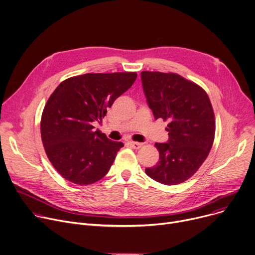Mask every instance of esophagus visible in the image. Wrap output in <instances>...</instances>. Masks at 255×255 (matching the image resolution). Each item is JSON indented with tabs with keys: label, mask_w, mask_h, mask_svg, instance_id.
<instances>
[{
	"label": "esophagus",
	"mask_w": 255,
	"mask_h": 255,
	"mask_svg": "<svg viewBox=\"0 0 255 255\" xmlns=\"http://www.w3.org/2000/svg\"><path fill=\"white\" fill-rule=\"evenodd\" d=\"M128 144H129L131 147L135 148V149H138V148H140V147L142 146V143H141V142H136V141H129Z\"/></svg>",
	"instance_id": "1"
}]
</instances>
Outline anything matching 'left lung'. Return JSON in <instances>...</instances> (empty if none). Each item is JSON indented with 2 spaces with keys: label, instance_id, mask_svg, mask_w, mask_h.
Masks as SVG:
<instances>
[{
  "label": "left lung",
  "instance_id": "1",
  "mask_svg": "<svg viewBox=\"0 0 255 255\" xmlns=\"http://www.w3.org/2000/svg\"><path fill=\"white\" fill-rule=\"evenodd\" d=\"M141 82L154 119L169 122V140L154 144L159 160L145 173L161 184H180L195 174L213 146L211 101L200 86L175 73L142 71Z\"/></svg>",
  "mask_w": 255,
  "mask_h": 255
}]
</instances>
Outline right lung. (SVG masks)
Wrapping results in <instances>:
<instances>
[{"mask_svg":"<svg viewBox=\"0 0 255 255\" xmlns=\"http://www.w3.org/2000/svg\"><path fill=\"white\" fill-rule=\"evenodd\" d=\"M135 72L87 73L60 83L44 106L40 133L50 161L66 180L77 185L104 178L124 144L113 141L94 122L134 83Z\"/></svg>","mask_w":255,"mask_h":255,"instance_id":"add662e5","label":"right lung"}]
</instances>
